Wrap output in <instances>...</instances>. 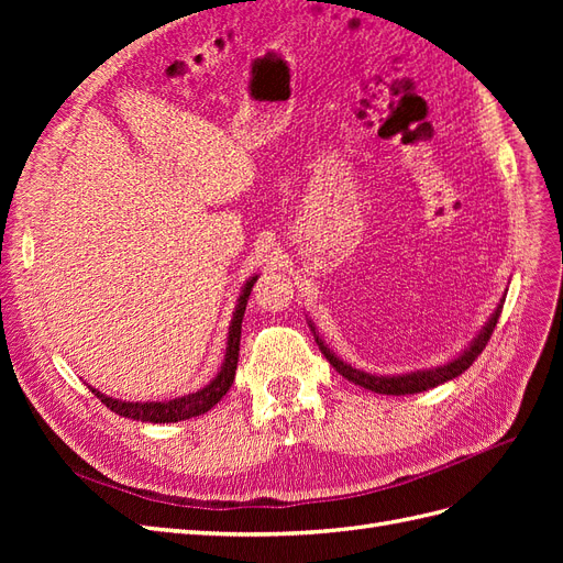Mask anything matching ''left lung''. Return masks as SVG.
<instances>
[{
    "instance_id": "left-lung-1",
    "label": "left lung",
    "mask_w": 563,
    "mask_h": 563,
    "mask_svg": "<svg viewBox=\"0 0 563 563\" xmlns=\"http://www.w3.org/2000/svg\"><path fill=\"white\" fill-rule=\"evenodd\" d=\"M500 312H503V305H498V310L493 312V317L488 319V323L482 329V333L472 340V345H470L463 354L455 356L453 362H449V364H444V366H437V368H424V371L404 373V376H371V373L356 371V368H352L350 364H345L343 360H338V356H335L327 345H323V340H321L317 333H314V340H317V345H319L321 354L329 360V364L340 373V376L347 378L350 383L360 385V387H364V389H371V391H378V395H395V397H401V395H416V391L432 389V387H437V385H441V383L457 378L460 373H465V371L474 364L476 356H479V354L484 352L486 343H488L490 335H493V329H496V323H498V319H500ZM312 331H314V329H312Z\"/></svg>"
}]
</instances>
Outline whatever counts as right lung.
Masks as SVG:
<instances>
[{
  "mask_svg": "<svg viewBox=\"0 0 563 563\" xmlns=\"http://www.w3.org/2000/svg\"><path fill=\"white\" fill-rule=\"evenodd\" d=\"M258 277H251L244 286V291L240 296V302H236V310L230 323V335H228V350H225V362L220 366L218 376L207 385L201 387L199 391H192V395H185L178 399H168V401H119L112 397H106L103 391H98L96 387H89L93 395L103 401L110 411L124 416V418H133L141 422H178V420H187V418H197L201 413L211 411V408L225 397V391L230 389V385L234 383V371H236V362H240V340H242V319L246 312V302L251 296V288Z\"/></svg>",
  "mask_w": 563,
  "mask_h": 563,
  "instance_id": "1",
  "label": "right lung"
}]
</instances>
